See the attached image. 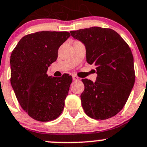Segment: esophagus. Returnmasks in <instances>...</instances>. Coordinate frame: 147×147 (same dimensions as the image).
Instances as JSON below:
<instances>
[{
    "label": "esophagus",
    "mask_w": 147,
    "mask_h": 147,
    "mask_svg": "<svg viewBox=\"0 0 147 147\" xmlns=\"http://www.w3.org/2000/svg\"><path fill=\"white\" fill-rule=\"evenodd\" d=\"M72 80H73L74 81H77V80H79V78H78V77H77V76H72Z\"/></svg>",
    "instance_id": "1"
}]
</instances>
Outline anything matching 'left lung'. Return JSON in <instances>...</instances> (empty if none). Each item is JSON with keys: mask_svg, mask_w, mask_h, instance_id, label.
<instances>
[{"mask_svg": "<svg viewBox=\"0 0 147 147\" xmlns=\"http://www.w3.org/2000/svg\"><path fill=\"white\" fill-rule=\"evenodd\" d=\"M86 48L87 62L94 65L97 77L93 82L82 79V108L94 119H107L122 109L135 81L134 57L127 42L114 30L92 27L70 31Z\"/></svg>", "mask_w": 147, "mask_h": 147, "instance_id": "1", "label": "left lung"}]
</instances>
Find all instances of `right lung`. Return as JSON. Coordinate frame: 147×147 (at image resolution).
<instances>
[{
  "label": "right lung",
  "mask_w": 147,
  "mask_h": 147,
  "mask_svg": "<svg viewBox=\"0 0 147 147\" xmlns=\"http://www.w3.org/2000/svg\"><path fill=\"white\" fill-rule=\"evenodd\" d=\"M68 32L41 31L20 39L10 56V83L21 107L40 121L57 119L63 112L72 76H48V67L57 58Z\"/></svg>",
  "instance_id": "right-lung-1"
}]
</instances>
